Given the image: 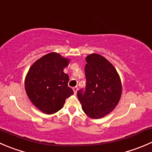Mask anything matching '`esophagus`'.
<instances>
[{
	"mask_svg": "<svg viewBox=\"0 0 152 152\" xmlns=\"http://www.w3.org/2000/svg\"><path fill=\"white\" fill-rule=\"evenodd\" d=\"M73 92H74V94L76 95V93H77V91H78V87H73Z\"/></svg>",
	"mask_w": 152,
	"mask_h": 152,
	"instance_id": "obj_1",
	"label": "esophagus"
}]
</instances>
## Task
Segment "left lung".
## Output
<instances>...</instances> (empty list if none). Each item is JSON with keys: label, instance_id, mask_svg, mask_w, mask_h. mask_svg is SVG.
Segmentation results:
<instances>
[{"label": "left lung", "instance_id": "8db88e82", "mask_svg": "<svg viewBox=\"0 0 152 152\" xmlns=\"http://www.w3.org/2000/svg\"><path fill=\"white\" fill-rule=\"evenodd\" d=\"M86 86L77 92L83 111L89 117L99 119L111 112L118 104L122 84L113 64L96 53L86 57Z\"/></svg>", "mask_w": 152, "mask_h": 152}]
</instances>
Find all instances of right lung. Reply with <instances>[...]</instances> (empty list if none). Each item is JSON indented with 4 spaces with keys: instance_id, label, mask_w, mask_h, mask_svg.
<instances>
[{
    "instance_id": "right-lung-1",
    "label": "right lung",
    "mask_w": 152,
    "mask_h": 152,
    "mask_svg": "<svg viewBox=\"0 0 152 152\" xmlns=\"http://www.w3.org/2000/svg\"><path fill=\"white\" fill-rule=\"evenodd\" d=\"M69 59L56 53H50L37 60L30 67L25 90L34 105L47 114L62 108L65 99L73 94L68 86L69 76L64 73Z\"/></svg>"
}]
</instances>
